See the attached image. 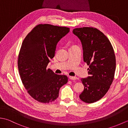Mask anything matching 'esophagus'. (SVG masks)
<instances>
[{"label":"esophagus","instance_id":"34e87169","mask_svg":"<svg viewBox=\"0 0 128 128\" xmlns=\"http://www.w3.org/2000/svg\"><path fill=\"white\" fill-rule=\"evenodd\" d=\"M69 78L70 80H75L77 79V78L75 76H69Z\"/></svg>","mask_w":128,"mask_h":128}]
</instances>
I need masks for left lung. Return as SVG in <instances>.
Here are the masks:
<instances>
[{
    "label": "left lung",
    "mask_w": 128,
    "mask_h": 128,
    "mask_svg": "<svg viewBox=\"0 0 128 128\" xmlns=\"http://www.w3.org/2000/svg\"><path fill=\"white\" fill-rule=\"evenodd\" d=\"M72 32L81 40L84 61L89 66L90 76L81 78L84 90L79 97L85 103H94L104 96L113 82L116 67L114 51L108 38L96 28H76Z\"/></svg>",
    "instance_id": "left-lung-1"
}]
</instances>
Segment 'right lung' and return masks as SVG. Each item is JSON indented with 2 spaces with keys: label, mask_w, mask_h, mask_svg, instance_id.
<instances>
[{
  "label": "right lung",
  "mask_w": 128,
  "mask_h": 128,
  "mask_svg": "<svg viewBox=\"0 0 128 128\" xmlns=\"http://www.w3.org/2000/svg\"><path fill=\"white\" fill-rule=\"evenodd\" d=\"M69 31L66 27L39 24L21 45L18 60L19 74L28 94L39 102L54 101L60 88L68 82L67 76L56 74L47 66L55 55L57 43Z\"/></svg>",
  "instance_id": "right-lung-1"
}]
</instances>
